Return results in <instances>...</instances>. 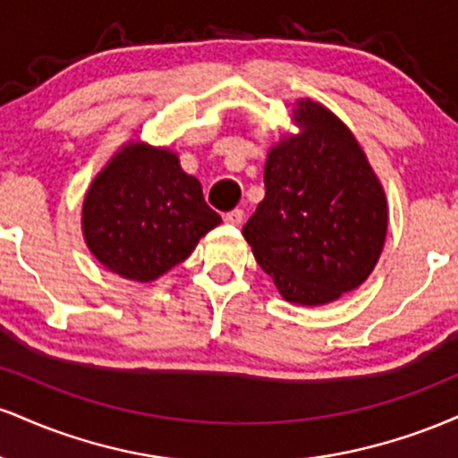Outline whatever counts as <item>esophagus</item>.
Wrapping results in <instances>:
<instances>
[{
  "label": "esophagus",
  "mask_w": 458,
  "mask_h": 458,
  "mask_svg": "<svg viewBox=\"0 0 458 458\" xmlns=\"http://www.w3.org/2000/svg\"><path fill=\"white\" fill-rule=\"evenodd\" d=\"M243 217H245L243 208H234V211L224 215V222L230 224V225H241V224H243Z\"/></svg>",
  "instance_id": "1"
}]
</instances>
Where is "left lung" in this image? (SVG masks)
<instances>
[{"label": "left lung", "mask_w": 458, "mask_h": 458, "mask_svg": "<svg viewBox=\"0 0 458 458\" xmlns=\"http://www.w3.org/2000/svg\"><path fill=\"white\" fill-rule=\"evenodd\" d=\"M265 163V199L243 225L256 262L280 295L325 306L375 269L387 234V199L355 135L320 103L293 109Z\"/></svg>", "instance_id": "8db88e82"}]
</instances>
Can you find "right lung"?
<instances>
[{"instance_id":"obj_1","label":"right lung","mask_w":458,"mask_h":458,"mask_svg":"<svg viewBox=\"0 0 458 458\" xmlns=\"http://www.w3.org/2000/svg\"><path fill=\"white\" fill-rule=\"evenodd\" d=\"M222 217L204 202L176 152L129 141L98 172L83 198L88 250L107 271L152 282L182 262Z\"/></svg>"}]
</instances>
